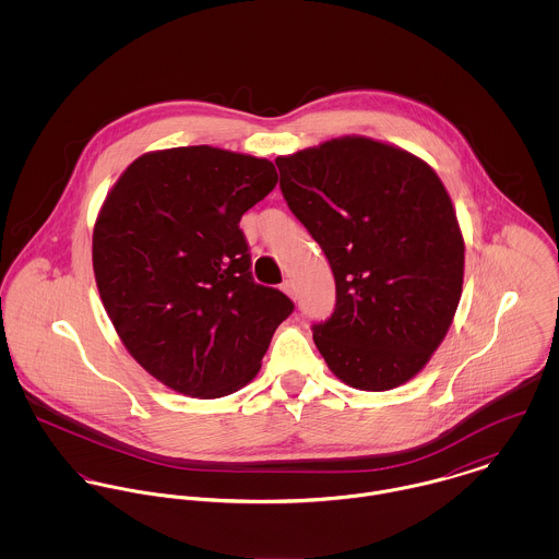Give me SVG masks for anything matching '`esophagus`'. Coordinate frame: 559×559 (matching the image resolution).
Segmentation results:
<instances>
[{"instance_id":"34e87169","label":"esophagus","mask_w":559,"mask_h":559,"mask_svg":"<svg viewBox=\"0 0 559 559\" xmlns=\"http://www.w3.org/2000/svg\"><path fill=\"white\" fill-rule=\"evenodd\" d=\"M282 290H284L290 299H297V290H295V284H293L290 280H286V282L282 284Z\"/></svg>"}]
</instances>
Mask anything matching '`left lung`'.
Returning <instances> with one entry per match:
<instances>
[{
	"instance_id": "1",
	"label": "left lung",
	"mask_w": 559,
	"mask_h": 559,
	"mask_svg": "<svg viewBox=\"0 0 559 559\" xmlns=\"http://www.w3.org/2000/svg\"><path fill=\"white\" fill-rule=\"evenodd\" d=\"M288 209L335 277L312 326L329 370L364 392L411 381L443 342L463 293L465 240L426 160L361 135L275 159Z\"/></svg>"
}]
</instances>
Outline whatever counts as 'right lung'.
Segmentation results:
<instances>
[{"mask_svg": "<svg viewBox=\"0 0 559 559\" xmlns=\"http://www.w3.org/2000/svg\"><path fill=\"white\" fill-rule=\"evenodd\" d=\"M275 185L271 160L167 148L133 160L98 211L92 266L105 312L131 357L178 394L239 392L295 310L253 282L239 228Z\"/></svg>", "mask_w": 559, "mask_h": 559, "instance_id": "1", "label": "right lung"}]
</instances>
